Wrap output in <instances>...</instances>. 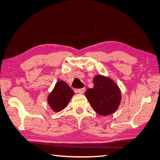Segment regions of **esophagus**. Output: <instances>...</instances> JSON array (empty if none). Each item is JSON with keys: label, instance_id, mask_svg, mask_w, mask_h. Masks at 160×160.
I'll list each match as a JSON object with an SVG mask.
<instances>
[{"label": "esophagus", "instance_id": "obj_1", "mask_svg": "<svg viewBox=\"0 0 160 160\" xmlns=\"http://www.w3.org/2000/svg\"><path fill=\"white\" fill-rule=\"evenodd\" d=\"M85 88H81V89H77V92H78L79 93H83L85 92Z\"/></svg>", "mask_w": 160, "mask_h": 160}]
</instances>
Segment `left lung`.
I'll return each mask as SVG.
<instances>
[{
  "label": "left lung",
  "instance_id": "1",
  "mask_svg": "<svg viewBox=\"0 0 160 160\" xmlns=\"http://www.w3.org/2000/svg\"><path fill=\"white\" fill-rule=\"evenodd\" d=\"M93 88L85 92L92 108L101 115L113 113L118 109L121 100V93L118 85L109 78L97 75L93 79Z\"/></svg>",
  "mask_w": 160,
  "mask_h": 160
}]
</instances>
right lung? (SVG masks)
Returning <instances> with one entry per match:
<instances>
[{
	"instance_id": "obj_1",
	"label": "right lung",
	"mask_w": 160,
	"mask_h": 160,
	"mask_svg": "<svg viewBox=\"0 0 160 160\" xmlns=\"http://www.w3.org/2000/svg\"><path fill=\"white\" fill-rule=\"evenodd\" d=\"M73 95L74 91L64 81H59L49 95L48 103L51 109L57 112L65 108Z\"/></svg>"
}]
</instances>
